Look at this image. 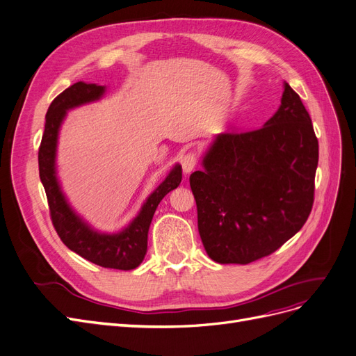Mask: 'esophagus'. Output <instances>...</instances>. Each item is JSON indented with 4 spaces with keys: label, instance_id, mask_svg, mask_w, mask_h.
<instances>
[{
    "label": "esophagus",
    "instance_id": "1",
    "mask_svg": "<svg viewBox=\"0 0 356 356\" xmlns=\"http://www.w3.org/2000/svg\"><path fill=\"white\" fill-rule=\"evenodd\" d=\"M181 165H182L184 174L188 175L191 170L195 168V165H197V159H195V156L193 153H188L181 159Z\"/></svg>",
    "mask_w": 356,
    "mask_h": 356
}]
</instances>
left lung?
I'll return each instance as SVG.
<instances>
[{"mask_svg":"<svg viewBox=\"0 0 356 356\" xmlns=\"http://www.w3.org/2000/svg\"><path fill=\"white\" fill-rule=\"evenodd\" d=\"M281 104L262 128L218 134L190 175L199 234L218 264L271 254L308 219L318 140L300 97L284 82Z\"/></svg>","mask_w":356,"mask_h":356,"instance_id":"1","label":"left lung"}]
</instances>
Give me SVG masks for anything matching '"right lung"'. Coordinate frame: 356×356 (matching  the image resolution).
<instances>
[{"label":"right lung","instance_id":"add662e5","mask_svg":"<svg viewBox=\"0 0 356 356\" xmlns=\"http://www.w3.org/2000/svg\"><path fill=\"white\" fill-rule=\"evenodd\" d=\"M106 91V85L79 81L56 97L45 115V129L38 153L40 178L50 206L53 225L61 241L72 252L95 265L129 271L143 262L147 253V237L153 215L165 195L179 186L182 168L179 163H175L159 187L144 200L138 213L119 231L107 232L97 229L73 209L61 188L57 172L60 129L67 112L100 102Z\"/></svg>","mask_w":356,"mask_h":356}]
</instances>
